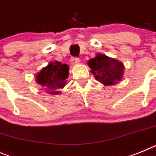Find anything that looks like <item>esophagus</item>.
Wrapping results in <instances>:
<instances>
[{"label":"esophagus","mask_w":156,"mask_h":156,"mask_svg":"<svg viewBox=\"0 0 156 156\" xmlns=\"http://www.w3.org/2000/svg\"><path fill=\"white\" fill-rule=\"evenodd\" d=\"M70 62H71V63L73 65H76V64H79L80 59L78 58H72Z\"/></svg>","instance_id":"esophagus-1"}]
</instances>
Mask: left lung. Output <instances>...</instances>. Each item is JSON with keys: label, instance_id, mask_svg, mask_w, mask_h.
Wrapping results in <instances>:
<instances>
[{"label": "left lung", "instance_id": "8db88e82", "mask_svg": "<svg viewBox=\"0 0 156 156\" xmlns=\"http://www.w3.org/2000/svg\"><path fill=\"white\" fill-rule=\"evenodd\" d=\"M88 66L94 78L106 86L118 83L123 76L125 69L122 62L100 54L89 60Z\"/></svg>", "mask_w": 156, "mask_h": 156}]
</instances>
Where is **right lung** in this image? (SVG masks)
I'll return each mask as SVG.
<instances>
[{"label": "right lung", "mask_w": 156, "mask_h": 156, "mask_svg": "<svg viewBox=\"0 0 156 156\" xmlns=\"http://www.w3.org/2000/svg\"><path fill=\"white\" fill-rule=\"evenodd\" d=\"M69 70L66 64L62 65L59 62H50L37 74L35 80L45 92L58 94L61 93L60 89L63 88L66 84Z\"/></svg>", "instance_id": "1"}]
</instances>
